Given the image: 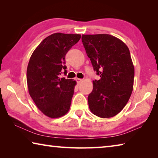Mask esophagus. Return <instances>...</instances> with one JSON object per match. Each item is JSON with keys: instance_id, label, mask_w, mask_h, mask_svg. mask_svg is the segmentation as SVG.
<instances>
[{"instance_id": "34e87169", "label": "esophagus", "mask_w": 158, "mask_h": 158, "mask_svg": "<svg viewBox=\"0 0 158 158\" xmlns=\"http://www.w3.org/2000/svg\"><path fill=\"white\" fill-rule=\"evenodd\" d=\"M76 81H77V83H78V84H79L80 82H81V81H82V79H79V78H77L76 79Z\"/></svg>"}]
</instances>
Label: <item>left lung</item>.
<instances>
[{
	"label": "left lung",
	"instance_id": "left-lung-1",
	"mask_svg": "<svg viewBox=\"0 0 158 158\" xmlns=\"http://www.w3.org/2000/svg\"><path fill=\"white\" fill-rule=\"evenodd\" d=\"M81 40L99 80L88 102L90 111L100 118L116 116L132 94L135 76L130 50L123 42L108 34L82 35Z\"/></svg>",
	"mask_w": 158,
	"mask_h": 158
}]
</instances>
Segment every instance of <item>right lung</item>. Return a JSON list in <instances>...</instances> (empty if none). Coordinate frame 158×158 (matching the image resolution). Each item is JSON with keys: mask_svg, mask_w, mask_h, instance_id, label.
<instances>
[{"mask_svg": "<svg viewBox=\"0 0 158 158\" xmlns=\"http://www.w3.org/2000/svg\"><path fill=\"white\" fill-rule=\"evenodd\" d=\"M81 38L79 34L53 33L41 42L29 60L26 78L35 104L47 116L59 118L70 107L76 81L60 78L67 74L65 56Z\"/></svg>", "mask_w": 158, "mask_h": 158, "instance_id": "1", "label": "right lung"}]
</instances>
